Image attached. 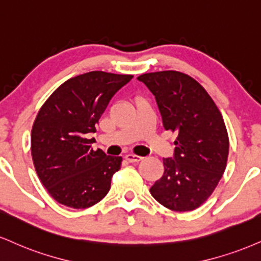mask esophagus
Here are the masks:
<instances>
[{
  "instance_id": "esophagus-1",
  "label": "esophagus",
  "mask_w": 261,
  "mask_h": 261,
  "mask_svg": "<svg viewBox=\"0 0 261 261\" xmlns=\"http://www.w3.org/2000/svg\"><path fill=\"white\" fill-rule=\"evenodd\" d=\"M125 159H126V161L130 162V163H137V162H140L141 159H142V156L133 154V153H127V154L125 155Z\"/></svg>"
}]
</instances>
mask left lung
I'll return each instance as SVG.
<instances>
[{
    "label": "left lung",
    "mask_w": 261,
    "mask_h": 261,
    "mask_svg": "<svg viewBox=\"0 0 261 261\" xmlns=\"http://www.w3.org/2000/svg\"><path fill=\"white\" fill-rule=\"evenodd\" d=\"M155 97L165 130L177 134L172 158L150 194L165 208L190 212L209 198L226 169L228 136L220 111L204 87L175 70L140 75Z\"/></svg>",
    "instance_id": "obj_1"
}]
</instances>
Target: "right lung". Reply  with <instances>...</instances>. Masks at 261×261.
I'll return each instance as SVG.
<instances>
[{
  "instance_id": "right-lung-1",
  "label": "right lung",
  "mask_w": 261,
  "mask_h": 261,
  "mask_svg": "<svg viewBox=\"0 0 261 261\" xmlns=\"http://www.w3.org/2000/svg\"><path fill=\"white\" fill-rule=\"evenodd\" d=\"M133 75L90 71L62 84L41 107L31 130V155L40 181L63 205L85 209L111 190L121 156L93 150L96 124Z\"/></svg>"
}]
</instances>
